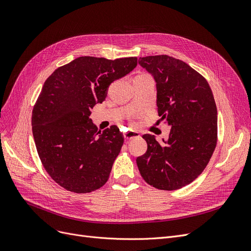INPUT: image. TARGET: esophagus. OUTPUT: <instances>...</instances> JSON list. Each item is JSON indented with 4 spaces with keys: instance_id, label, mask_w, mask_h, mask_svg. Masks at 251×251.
Returning a JSON list of instances; mask_svg holds the SVG:
<instances>
[{
    "instance_id": "1",
    "label": "esophagus",
    "mask_w": 251,
    "mask_h": 251,
    "mask_svg": "<svg viewBox=\"0 0 251 251\" xmlns=\"http://www.w3.org/2000/svg\"><path fill=\"white\" fill-rule=\"evenodd\" d=\"M124 136L126 140H132L134 138H139L140 134L138 132H135V130H128V132L124 134Z\"/></svg>"
}]
</instances>
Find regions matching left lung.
<instances>
[{
    "label": "left lung",
    "instance_id": "left-lung-1",
    "mask_svg": "<svg viewBox=\"0 0 251 251\" xmlns=\"http://www.w3.org/2000/svg\"><path fill=\"white\" fill-rule=\"evenodd\" d=\"M154 77L157 110L172 126L168 140L143 136L147 151L137 158L145 182L172 191L192 183L204 171L218 141V110L206 79L182 60L168 55L140 57Z\"/></svg>",
    "mask_w": 251,
    "mask_h": 251
}]
</instances>
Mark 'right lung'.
<instances>
[{"label":"right lung","mask_w":251,"mask_h":251,"mask_svg":"<svg viewBox=\"0 0 251 251\" xmlns=\"http://www.w3.org/2000/svg\"><path fill=\"white\" fill-rule=\"evenodd\" d=\"M137 60L82 56L58 67L45 81L33 106L32 135L45 170L70 192L90 193L108 180L124 135L116 126L98 130L91 109Z\"/></svg>","instance_id":"1"}]
</instances>
